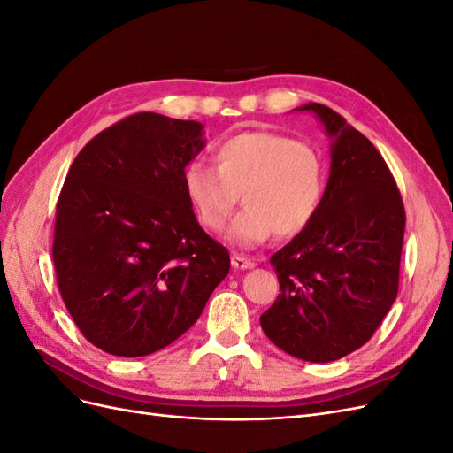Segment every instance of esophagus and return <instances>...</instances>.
Returning a JSON list of instances; mask_svg holds the SVG:
<instances>
[{
    "mask_svg": "<svg viewBox=\"0 0 453 453\" xmlns=\"http://www.w3.org/2000/svg\"><path fill=\"white\" fill-rule=\"evenodd\" d=\"M230 263H232V266L238 268V270H245V268H253V266H255V263H253L251 258L243 257V255H240V253L232 255V257H230Z\"/></svg>",
    "mask_w": 453,
    "mask_h": 453,
    "instance_id": "34e87169",
    "label": "esophagus"
}]
</instances>
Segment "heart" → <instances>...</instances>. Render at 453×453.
<instances>
[{"label": "heart", "instance_id": "b5f03b06", "mask_svg": "<svg viewBox=\"0 0 453 453\" xmlns=\"http://www.w3.org/2000/svg\"><path fill=\"white\" fill-rule=\"evenodd\" d=\"M215 168L195 162L183 173L185 196L198 223L211 232L225 228L238 195L245 208L228 236L243 248L272 238H293L319 213L326 193V160L303 140L266 130H243L213 150Z\"/></svg>", "mask_w": 453, "mask_h": 453}]
</instances>
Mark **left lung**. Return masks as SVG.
I'll use <instances>...</instances> for the list:
<instances>
[{
	"instance_id": "left-lung-1",
	"label": "left lung",
	"mask_w": 453,
	"mask_h": 453,
	"mask_svg": "<svg viewBox=\"0 0 453 453\" xmlns=\"http://www.w3.org/2000/svg\"><path fill=\"white\" fill-rule=\"evenodd\" d=\"M303 109L334 138L331 175L311 225L270 257L280 295L260 326L293 357L328 363L365 346L391 310L406 213L380 150L331 107Z\"/></svg>"
}]
</instances>
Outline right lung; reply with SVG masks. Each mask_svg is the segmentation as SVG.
I'll use <instances>...</instances> for the list:
<instances>
[{
    "mask_svg": "<svg viewBox=\"0 0 453 453\" xmlns=\"http://www.w3.org/2000/svg\"><path fill=\"white\" fill-rule=\"evenodd\" d=\"M202 125L135 113L79 150L60 190L52 260L64 304L90 344L143 357L196 323L230 270L198 225L185 166Z\"/></svg>",
    "mask_w": 453,
    "mask_h": 453,
    "instance_id": "right-lung-1",
    "label": "right lung"
}]
</instances>
